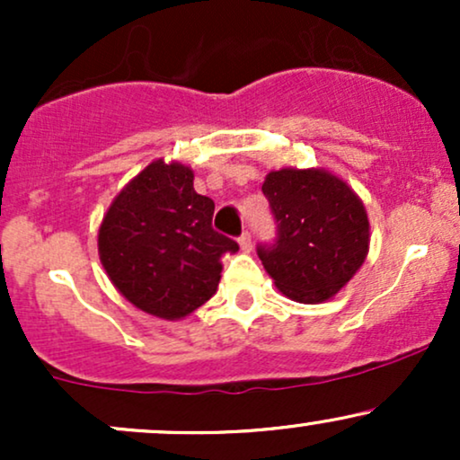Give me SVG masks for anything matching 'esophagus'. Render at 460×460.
<instances>
[{"instance_id":"obj_1","label":"esophagus","mask_w":460,"mask_h":460,"mask_svg":"<svg viewBox=\"0 0 460 460\" xmlns=\"http://www.w3.org/2000/svg\"><path fill=\"white\" fill-rule=\"evenodd\" d=\"M237 242H240V248H242V251H244V252H251L252 242H251V234H248V231H244V234L240 235V240H237Z\"/></svg>"}]
</instances>
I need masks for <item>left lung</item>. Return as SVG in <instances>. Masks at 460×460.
Segmentation results:
<instances>
[{
	"instance_id": "obj_1",
	"label": "left lung",
	"mask_w": 460,
	"mask_h": 460,
	"mask_svg": "<svg viewBox=\"0 0 460 460\" xmlns=\"http://www.w3.org/2000/svg\"><path fill=\"white\" fill-rule=\"evenodd\" d=\"M263 194L277 220L274 244L257 255L288 298L318 305L335 296L366 261L369 220L355 190L324 168H281Z\"/></svg>"
}]
</instances>
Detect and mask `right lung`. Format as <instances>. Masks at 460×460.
Masks as SVG:
<instances>
[{
  "mask_svg": "<svg viewBox=\"0 0 460 460\" xmlns=\"http://www.w3.org/2000/svg\"><path fill=\"white\" fill-rule=\"evenodd\" d=\"M214 200L179 162H151L116 194L99 226V260L114 288L145 314L186 318L214 296L237 242L212 226Z\"/></svg>",
  "mask_w": 460,
  "mask_h": 460,
  "instance_id": "right-lung-1",
  "label": "right lung"
}]
</instances>
